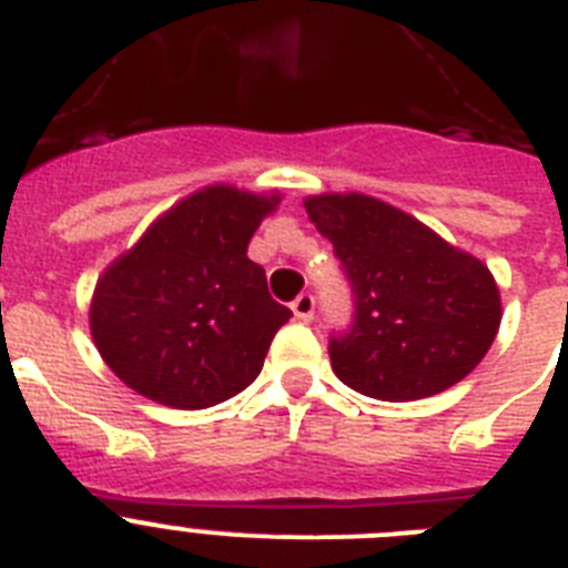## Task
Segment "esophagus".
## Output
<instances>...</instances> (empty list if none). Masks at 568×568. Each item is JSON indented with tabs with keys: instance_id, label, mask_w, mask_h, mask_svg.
Wrapping results in <instances>:
<instances>
[{
	"instance_id": "34e87169",
	"label": "esophagus",
	"mask_w": 568,
	"mask_h": 568,
	"mask_svg": "<svg viewBox=\"0 0 568 568\" xmlns=\"http://www.w3.org/2000/svg\"><path fill=\"white\" fill-rule=\"evenodd\" d=\"M293 313L298 321H313L315 315V298L310 293H301L298 298L293 301Z\"/></svg>"
}]
</instances>
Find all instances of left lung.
Here are the masks:
<instances>
[{"label": "left lung", "mask_w": 568, "mask_h": 568, "mask_svg": "<svg viewBox=\"0 0 568 568\" xmlns=\"http://www.w3.org/2000/svg\"><path fill=\"white\" fill-rule=\"evenodd\" d=\"M353 284L355 321L329 338L333 373L378 400H418L464 381L500 327L489 267L415 215L364 193L304 199Z\"/></svg>", "instance_id": "1"}]
</instances>
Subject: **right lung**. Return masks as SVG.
Listing matches in <instances>:
<instances>
[{
    "mask_svg": "<svg viewBox=\"0 0 568 568\" xmlns=\"http://www.w3.org/2000/svg\"><path fill=\"white\" fill-rule=\"evenodd\" d=\"M278 193L210 184L162 213L97 281L90 335L130 389L175 409H207L258 378L293 313L247 258Z\"/></svg>",
    "mask_w": 568,
    "mask_h": 568,
    "instance_id": "obj_1",
    "label": "right lung"
}]
</instances>
